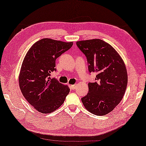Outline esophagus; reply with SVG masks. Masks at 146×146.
<instances>
[{
    "instance_id": "esophagus-1",
    "label": "esophagus",
    "mask_w": 146,
    "mask_h": 146,
    "mask_svg": "<svg viewBox=\"0 0 146 146\" xmlns=\"http://www.w3.org/2000/svg\"><path fill=\"white\" fill-rule=\"evenodd\" d=\"M76 85H70V89H76Z\"/></svg>"
}]
</instances>
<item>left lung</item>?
Wrapping results in <instances>:
<instances>
[{
    "mask_svg": "<svg viewBox=\"0 0 146 146\" xmlns=\"http://www.w3.org/2000/svg\"><path fill=\"white\" fill-rule=\"evenodd\" d=\"M76 44L87 57L95 82L82 98L85 109L98 116L109 113L122 100L127 85V72L122 58L114 48L99 39L80 40Z\"/></svg>",
    "mask_w": 146,
    "mask_h": 146,
    "instance_id": "1",
    "label": "left lung"
}]
</instances>
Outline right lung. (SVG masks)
Listing matches in <instances>:
<instances>
[{
    "label": "right lung",
    "mask_w": 146,
    "mask_h": 146,
    "mask_svg": "<svg viewBox=\"0 0 146 146\" xmlns=\"http://www.w3.org/2000/svg\"><path fill=\"white\" fill-rule=\"evenodd\" d=\"M73 45L44 38L35 42L26 53L19 76L21 92L27 102L39 113H50L59 108L70 92L50 74L56 70V59Z\"/></svg>",
    "instance_id": "obj_1"
}]
</instances>
